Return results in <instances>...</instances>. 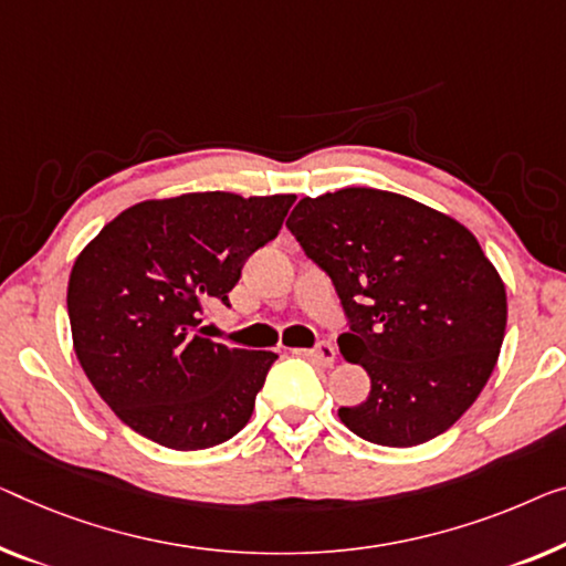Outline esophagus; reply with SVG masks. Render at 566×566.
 <instances>
[{
    "instance_id": "obj_1",
    "label": "esophagus",
    "mask_w": 566,
    "mask_h": 566,
    "mask_svg": "<svg viewBox=\"0 0 566 566\" xmlns=\"http://www.w3.org/2000/svg\"><path fill=\"white\" fill-rule=\"evenodd\" d=\"M310 358L315 360L317 366H323V368H331V366H335V358H337V353H335V348L331 343H319L315 350H310Z\"/></svg>"
}]
</instances>
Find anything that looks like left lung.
I'll list each match as a JSON object with an SVG mask.
<instances>
[{"label":"left lung","instance_id":"8db88e82","mask_svg":"<svg viewBox=\"0 0 566 566\" xmlns=\"http://www.w3.org/2000/svg\"><path fill=\"white\" fill-rule=\"evenodd\" d=\"M331 274L350 333L348 364L370 394L337 417L384 447H415L450 429L491 378L505 335V284L475 235L407 196L343 188L302 198L286 218Z\"/></svg>","mask_w":566,"mask_h":566}]
</instances>
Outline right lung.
<instances>
[{
  "label": "right lung",
  "mask_w": 566,
  "mask_h": 566,
  "mask_svg": "<svg viewBox=\"0 0 566 566\" xmlns=\"http://www.w3.org/2000/svg\"><path fill=\"white\" fill-rule=\"evenodd\" d=\"M294 196L210 190L142 200L94 235L71 269L73 350L126 427L170 450H206L241 432L272 350L198 333L229 302L241 266L282 229Z\"/></svg>",
  "instance_id": "right-lung-1"
}]
</instances>
